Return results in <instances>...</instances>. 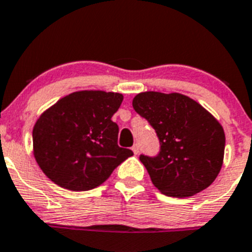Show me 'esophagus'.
<instances>
[{"label": "esophagus", "mask_w": 252, "mask_h": 252, "mask_svg": "<svg viewBox=\"0 0 252 252\" xmlns=\"http://www.w3.org/2000/svg\"><path fill=\"white\" fill-rule=\"evenodd\" d=\"M131 150L134 152V154H139V150H140L139 144H134L133 148H131Z\"/></svg>", "instance_id": "1"}]
</instances>
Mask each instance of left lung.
<instances>
[{"instance_id":"left-lung-1","label":"left lung","mask_w":252,"mask_h":252,"mask_svg":"<svg viewBox=\"0 0 252 252\" xmlns=\"http://www.w3.org/2000/svg\"><path fill=\"white\" fill-rule=\"evenodd\" d=\"M133 108L160 140L158 157H139L159 191L188 197L213 184L224 161L225 133L210 112L175 92H142L134 97Z\"/></svg>"}]
</instances>
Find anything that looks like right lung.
<instances>
[{"mask_svg": "<svg viewBox=\"0 0 252 252\" xmlns=\"http://www.w3.org/2000/svg\"><path fill=\"white\" fill-rule=\"evenodd\" d=\"M123 94L78 91L47 108L33 126V155L48 179L72 191L102 185L117 166L133 155L118 147L112 117Z\"/></svg>", "mask_w": 252, "mask_h": 252, "instance_id": "1", "label": "right lung"}]
</instances>
